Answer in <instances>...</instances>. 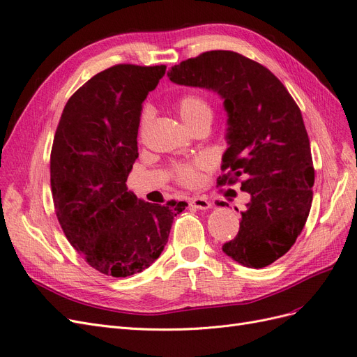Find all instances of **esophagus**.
Instances as JSON below:
<instances>
[{
	"label": "esophagus",
	"instance_id": "obj_1",
	"mask_svg": "<svg viewBox=\"0 0 357 357\" xmlns=\"http://www.w3.org/2000/svg\"><path fill=\"white\" fill-rule=\"evenodd\" d=\"M190 206H191V208L199 209V211H208V209L212 208L211 202L208 199H204V197H192V199H190Z\"/></svg>",
	"mask_w": 357,
	"mask_h": 357
}]
</instances>
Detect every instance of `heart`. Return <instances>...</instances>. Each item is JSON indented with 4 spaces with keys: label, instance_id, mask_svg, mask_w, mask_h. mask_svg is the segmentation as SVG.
Wrapping results in <instances>:
<instances>
[{
    "label": "heart",
    "instance_id": "heart-1",
    "mask_svg": "<svg viewBox=\"0 0 357 357\" xmlns=\"http://www.w3.org/2000/svg\"><path fill=\"white\" fill-rule=\"evenodd\" d=\"M178 112L181 120L185 123L188 128L195 121H199L202 117H211V107L199 95H185L178 100ZM153 116V109L145 107L141 116V128L148 123V120ZM209 167L208 158H195L194 162L190 163H178L172 167V174L176 178V181L185 187L197 185L202 179V170Z\"/></svg>",
    "mask_w": 357,
    "mask_h": 357
}]
</instances>
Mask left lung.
<instances>
[{
    "mask_svg": "<svg viewBox=\"0 0 357 357\" xmlns=\"http://www.w3.org/2000/svg\"><path fill=\"white\" fill-rule=\"evenodd\" d=\"M167 77L224 100L227 174L218 185L243 178L250 202L237 236L222 250L240 266H270L292 248L312 208L314 169L300 108L271 71L236 52L202 53L172 66Z\"/></svg>",
    "mask_w": 357,
    "mask_h": 357,
    "instance_id": "left-lung-1",
    "label": "left lung"
}]
</instances>
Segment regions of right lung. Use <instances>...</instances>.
<instances>
[{"instance_id":"right-lung-1","label":"right lung","mask_w":357,"mask_h":357,"mask_svg":"<svg viewBox=\"0 0 357 357\" xmlns=\"http://www.w3.org/2000/svg\"><path fill=\"white\" fill-rule=\"evenodd\" d=\"M165 65H116L91 77L66 102L50 155L56 216L90 267L128 278L162 255L185 202L153 204L128 191L137 158L142 102Z\"/></svg>"}]
</instances>
